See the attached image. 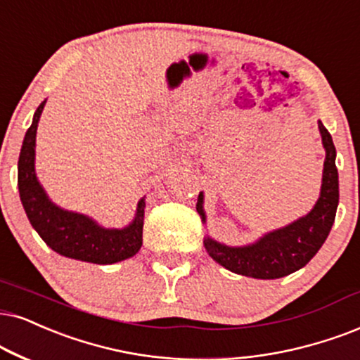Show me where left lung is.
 <instances>
[{
    "instance_id": "8db88e82",
    "label": "left lung",
    "mask_w": 360,
    "mask_h": 360,
    "mask_svg": "<svg viewBox=\"0 0 360 360\" xmlns=\"http://www.w3.org/2000/svg\"><path fill=\"white\" fill-rule=\"evenodd\" d=\"M319 131L322 144L326 148V161L321 198L312 211L292 224L266 234L256 244L245 248H227L207 238L204 240V248L214 261L240 276L256 277V279H279L299 271L316 256L330 233L339 204L335 148L329 131L321 121ZM198 211L204 221L202 193L198 198Z\"/></svg>"
}]
</instances>
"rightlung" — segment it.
Instances as JSON below:
<instances>
[{"label":"right lung","mask_w":360,"mask_h":360,"mask_svg":"<svg viewBox=\"0 0 360 360\" xmlns=\"http://www.w3.org/2000/svg\"><path fill=\"white\" fill-rule=\"evenodd\" d=\"M44 103L36 109L18 161V188L31 226L61 256L93 264H115L133 257L143 245L144 199L139 201L138 212L129 226L124 229H104L83 214L54 206L39 186L34 174V146Z\"/></svg>","instance_id":"add662e5"}]
</instances>
